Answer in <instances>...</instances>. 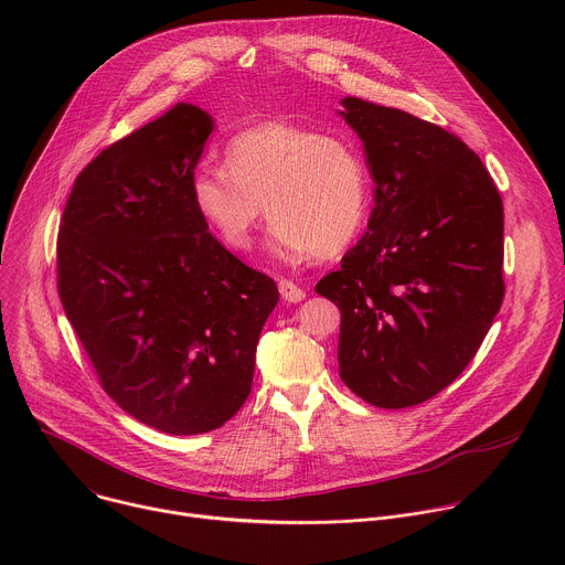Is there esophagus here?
<instances>
[{
  "mask_svg": "<svg viewBox=\"0 0 565 565\" xmlns=\"http://www.w3.org/2000/svg\"><path fill=\"white\" fill-rule=\"evenodd\" d=\"M279 292H281V297H284L286 301H290V303H299V301L306 297V290L299 288L297 284H292L290 279H281V281H279Z\"/></svg>",
  "mask_w": 565,
  "mask_h": 565,
  "instance_id": "34e87169",
  "label": "esophagus"
}]
</instances>
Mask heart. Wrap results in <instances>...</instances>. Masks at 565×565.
Masks as SVG:
<instances>
[{"mask_svg":"<svg viewBox=\"0 0 565 565\" xmlns=\"http://www.w3.org/2000/svg\"><path fill=\"white\" fill-rule=\"evenodd\" d=\"M190 199L203 225L234 253L253 246L268 210L273 255L299 262L351 244L366 216L369 177L349 140L273 120L236 134L225 168H196Z\"/></svg>","mask_w":565,"mask_h":565,"instance_id":"b5f03b06","label":"heart"}]
</instances>
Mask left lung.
<instances>
[{
    "mask_svg": "<svg viewBox=\"0 0 565 565\" xmlns=\"http://www.w3.org/2000/svg\"><path fill=\"white\" fill-rule=\"evenodd\" d=\"M375 183L366 234L315 286L342 310L344 384L405 409L449 386L503 303V201L482 160L447 129L344 98Z\"/></svg>",
    "mask_w": 565,
    "mask_h": 565,
    "instance_id": "obj_1",
    "label": "left lung"
}]
</instances>
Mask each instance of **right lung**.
Here are the masks:
<instances>
[{
    "instance_id": "obj_1",
    "label": "right lung",
    "mask_w": 565,
    "mask_h": 565,
    "mask_svg": "<svg viewBox=\"0 0 565 565\" xmlns=\"http://www.w3.org/2000/svg\"><path fill=\"white\" fill-rule=\"evenodd\" d=\"M214 120L179 103L79 172L57 234V290L103 388L174 436L225 425L253 388L277 284L207 232L190 179Z\"/></svg>"
}]
</instances>
